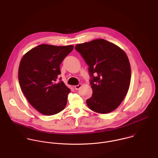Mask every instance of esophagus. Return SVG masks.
<instances>
[{
	"instance_id": "obj_1",
	"label": "esophagus",
	"mask_w": 158,
	"mask_h": 158,
	"mask_svg": "<svg viewBox=\"0 0 158 158\" xmlns=\"http://www.w3.org/2000/svg\"><path fill=\"white\" fill-rule=\"evenodd\" d=\"M81 86H82V85H81V83H80V84H78V85H75V86H74V88H75V89L76 90H78V89H79Z\"/></svg>"
}]
</instances>
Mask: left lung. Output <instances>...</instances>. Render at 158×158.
<instances>
[{"label":"left lung","mask_w":158,"mask_h":158,"mask_svg":"<svg viewBox=\"0 0 158 158\" xmlns=\"http://www.w3.org/2000/svg\"><path fill=\"white\" fill-rule=\"evenodd\" d=\"M75 49L89 66L93 94L86 100L88 108L102 114L116 109L129 89L131 67L126 53L104 39L77 44Z\"/></svg>","instance_id":"1"}]
</instances>
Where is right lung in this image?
I'll return each instance as SVG.
<instances>
[{
    "label": "right lung",
    "mask_w": 158,
    "mask_h": 158,
    "mask_svg": "<svg viewBox=\"0 0 158 158\" xmlns=\"http://www.w3.org/2000/svg\"><path fill=\"white\" fill-rule=\"evenodd\" d=\"M73 47L42 44L21 59L19 68L21 89L30 104L43 114H55L66 106L70 89L64 81H55L61 73L60 65Z\"/></svg>",
    "instance_id": "1"
}]
</instances>
